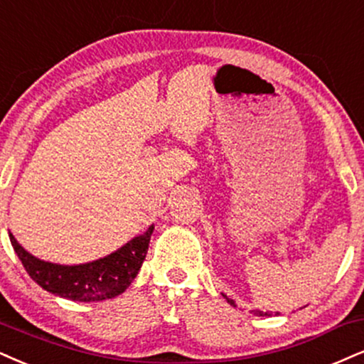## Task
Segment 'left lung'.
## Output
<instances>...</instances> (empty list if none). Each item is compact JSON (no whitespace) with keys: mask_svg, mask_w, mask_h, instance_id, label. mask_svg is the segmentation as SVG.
I'll list each match as a JSON object with an SVG mask.
<instances>
[{"mask_svg":"<svg viewBox=\"0 0 364 364\" xmlns=\"http://www.w3.org/2000/svg\"><path fill=\"white\" fill-rule=\"evenodd\" d=\"M224 297H226V295H224ZM226 300L231 304V306H235V302H232L231 299L226 297ZM253 314H255V316H270V314H268V312H262V311H253Z\"/></svg>","mask_w":364,"mask_h":364,"instance_id":"8db88e82","label":"left lung"}]
</instances>
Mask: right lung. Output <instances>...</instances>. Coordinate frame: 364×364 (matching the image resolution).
Masks as SVG:
<instances>
[{
  "mask_svg": "<svg viewBox=\"0 0 364 364\" xmlns=\"http://www.w3.org/2000/svg\"><path fill=\"white\" fill-rule=\"evenodd\" d=\"M154 226L107 257L86 264H53L35 258L10 232V241L31 280L50 294L77 302H100L123 294L140 272Z\"/></svg>",
  "mask_w": 364,
  "mask_h": 364,
  "instance_id": "obj_1",
  "label": "right lung"
}]
</instances>
